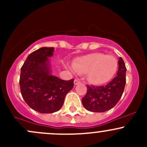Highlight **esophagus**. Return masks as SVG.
<instances>
[{
	"mask_svg": "<svg viewBox=\"0 0 147 147\" xmlns=\"http://www.w3.org/2000/svg\"><path fill=\"white\" fill-rule=\"evenodd\" d=\"M80 83H81V82L79 80L75 79V81H74V84H75V85H77V84H80Z\"/></svg>",
	"mask_w": 147,
	"mask_h": 147,
	"instance_id": "1",
	"label": "esophagus"
}]
</instances>
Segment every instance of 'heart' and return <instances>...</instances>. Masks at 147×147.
Listing matches in <instances>:
<instances>
[{
  "mask_svg": "<svg viewBox=\"0 0 147 147\" xmlns=\"http://www.w3.org/2000/svg\"><path fill=\"white\" fill-rule=\"evenodd\" d=\"M72 69L78 74L87 73L89 82L102 84L114 78L118 69V61L112 55L94 53L82 56L72 63Z\"/></svg>",
  "mask_w": 147,
  "mask_h": 147,
  "instance_id": "heart-1",
  "label": "heart"
}]
</instances>
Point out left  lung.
Segmentation results:
<instances>
[{
  "instance_id": "1",
  "label": "left lung",
  "mask_w": 147,
  "mask_h": 147,
  "mask_svg": "<svg viewBox=\"0 0 147 147\" xmlns=\"http://www.w3.org/2000/svg\"><path fill=\"white\" fill-rule=\"evenodd\" d=\"M117 76L105 86H89L82 102L87 110L92 112H104L113 108L119 101L126 84L127 68L124 60L119 57Z\"/></svg>"
}]
</instances>
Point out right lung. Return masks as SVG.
<instances>
[{
  "label": "right lung",
  "mask_w": 147,
  "mask_h": 147,
  "mask_svg": "<svg viewBox=\"0 0 147 147\" xmlns=\"http://www.w3.org/2000/svg\"><path fill=\"white\" fill-rule=\"evenodd\" d=\"M54 47H41L30 53L20 69V87L23 98L35 111L53 113L61 109L74 80L65 81L52 74L49 57Z\"/></svg>",
  "instance_id": "1"
}]
</instances>
